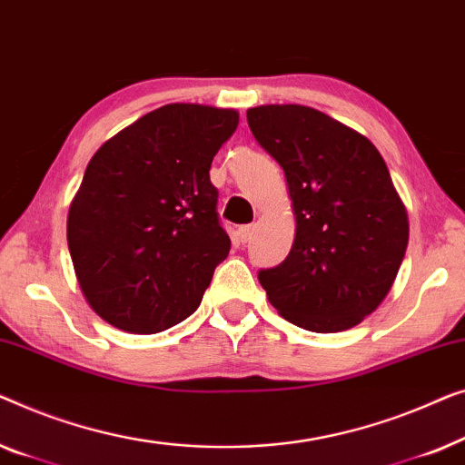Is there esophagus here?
Listing matches in <instances>:
<instances>
[{"label":"esophagus","mask_w":465,"mask_h":465,"mask_svg":"<svg viewBox=\"0 0 465 465\" xmlns=\"http://www.w3.org/2000/svg\"><path fill=\"white\" fill-rule=\"evenodd\" d=\"M235 235H238V240L242 242V244H246V242H251V238H252V227L251 225H242V227H238Z\"/></svg>","instance_id":"esophagus-1"}]
</instances>
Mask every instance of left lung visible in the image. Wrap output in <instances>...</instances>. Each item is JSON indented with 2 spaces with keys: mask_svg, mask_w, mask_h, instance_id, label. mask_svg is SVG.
Wrapping results in <instances>:
<instances>
[{
  "mask_svg": "<svg viewBox=\"0 0 465 465\" xmlns=\"http://www.w3.org/2000/svg\"><path fill=\"white\" fill-rule=\"evenodd\" d=\"M246 120L282 166L297 219L289 257L259 272L267 299L305 331L361 324L390 292L409 244L407 211L381 153L303 104H261Z\"/></svg>",
  "mask_w": 465,
  "mask_h": 465,
  "instance_id": "obj_1",
  "label": "left lung"
}]
</instances>
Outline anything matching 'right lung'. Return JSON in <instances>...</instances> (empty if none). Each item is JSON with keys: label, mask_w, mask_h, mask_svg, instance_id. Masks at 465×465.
I'll list each match as a JSON object with an SVG mask.
<instances>
[{"label": "right lung", "mask_w": 465, "mask_h": 465, "mask_svg": "<svg viewBox=\"0 0 465 465\" xmlns=\"http://www.w3.org/2000/svg\"><path fill=\"white\" fill-rule=\"evenodd\" d=\"M235 128L238 111L173 103L93 155L67 242L84 297L104 322L152 335L198 310L232 248L211 164Z\"/></svg>", "instance_id": "right-lung-1"}]
</instances>
